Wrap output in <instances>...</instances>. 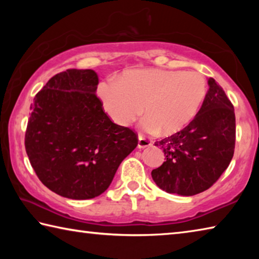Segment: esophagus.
Returning a JSON list of instances; mask_svg holds the SVG:
<instances>
[{"label":"esophagus","mask_w":259,"mask_h":259,"mask_svg":"<svg viewBox=\"0 0 259 259\" xmlns=\"http://www.w3.org/2000/svg\"><path fill=\"white\" fill-rule=\"evenodd\" d=\"M152 145V142L148 138H146L145 136L139 135L138 136V148H145Z\"/></svg>","instance_id":"34e87169"}]
</instances>
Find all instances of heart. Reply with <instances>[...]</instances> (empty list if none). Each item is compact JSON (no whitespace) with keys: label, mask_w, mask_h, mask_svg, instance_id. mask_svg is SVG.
Wrapping results in <instances>:
<instances>
[{"label":"heart","mask_w":259,"mask_h":259,"mask_svg":"<svg viewBox=\"0 0 259 259\" xmlns=\"http://www.w3.org/2000/svg\"><path fill=\"white\" fill-rule=\"evenodd\" d=\"M207 94V82L198 72L130 69L117 81L100 83L98 96L105 112L121 126L142 115L143 126L163 135L182 131L196 116Z\"/></svg>","instance_id":"b5f03b06"}]
</instances>
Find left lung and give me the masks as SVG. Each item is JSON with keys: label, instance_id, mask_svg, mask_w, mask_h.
<instances>
[{"label": "left lung", "instance_id": "1", "mask_svg": "<svg viewBox=\"0 0 259 259\" xmlns=\"http://www.w3.org/2000/svg\"><path fill=\"white\" fill-rule=\"evenodd\" d=\"M208 93L196 116L179 133L155 146L165 161L152 170L161 190L191 196L208 190L229 166L235 147L234 107L223 88L208 78Z\"/></svg>", "mask_w": 259, "mask_h": 259}]
</instances>
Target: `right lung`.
<instances>
[{
	"label": "right lung",
	"instance_id": "right-lung-1",
	"mask_svg": "<svg viewBox=\"0 0 259 259\" xmlns=\"http://www.w3.org/2000/svg\"><path fill=\"white\" fill-rule=\"evenodd\" d=\"M98 82L93 69H67L52 76L30 105L26 153L38 179L64 198L102 194L138 144L133 130L104 112Z\"/></svg>",
	"mask_w": 259,
	"mask_h": 259
}]
</instances>
